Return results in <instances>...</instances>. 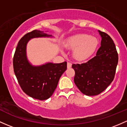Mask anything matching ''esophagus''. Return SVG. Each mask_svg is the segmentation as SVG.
Masks as SVG:
<instances>
[{
	"mask_svg": "<svg viewBox=\"0 0 127 127\" xmlns=\"http://www.w3.org/2000/svg\"><path fill=\"white\" fill-rule=\"evenodd\" d=\"M71 65L72 64L70 63V62H68L67 63V68H70L71 67Z\"/></svg>",
	"mask_w": 127,
	"mask_h": 127,
	"instance_id": "esophagus-1",
	"label": "esophagus"
}]
</instances>
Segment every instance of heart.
<instances>
[{"label":"heart","instance_id":"obj_1","mask_svg":"<svg viewBox=\"0 0 127 127\" xmlns=\"http://www.w3.org/2000/svg\"><path fill=\"white\" fill-rule=\"evenodd\" d=\"M64 45L66 48L73 50V56L76 61H84L95 53L99 40L87 34H78L69 37Z\"/></svg>","mask_w":127,"mask_h":127}]
</instances>
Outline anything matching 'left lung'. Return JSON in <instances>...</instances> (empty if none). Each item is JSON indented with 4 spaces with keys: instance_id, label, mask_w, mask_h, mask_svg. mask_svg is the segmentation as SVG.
<instances>
[{
    "instance_id": "8db88e82",
    "label": "left lung",
    "mask_w": 127,
    "mask_h": 127,
    "mask_svg": "<svg viewBox=\"0 0 127 127\" xmlns=\"http://www.w3.org/2000/svg\"><path fill=\"white\" fill-rule=\"evenodd\" d=\"M102 37L96 56L85 63L73 64L74 81L79 90L87 96H96L103 91L114 78L118 54L113 39L98 31Z\"/></svg>"
}]
</instances>
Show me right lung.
I'll list each match as a JSON object with an SVG mask.
<instances>
[{
    "label": "right lung",
    "instance_id": "1",
    "mask_svg": "<svg viewBox=\"0 0 127 127\" xmlns=\"http://www.w3.org/2000/svg\"><path fill=\"white\" fill-rule=\"evenodd\" d=\"M45 37L52 36L40 30L26 34L18 42L13 58L14 71L22 90L29 96L40 100L52 96L60 77L67 68L66 62L34 66L28 61L26 50L28 41L32 38Z\"/></svg>",
    "mask_w": 127,
    "mask_h": 127
}]
</instances>
